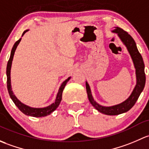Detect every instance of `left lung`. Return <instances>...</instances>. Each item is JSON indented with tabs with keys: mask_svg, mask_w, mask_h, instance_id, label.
I'll return each instance as SVG.
<instances>
[{
	"mask_svg": "<svg viewBox=\"0 0 149 149\" xmlns=\"http://www.w3.org/2000/svg\"><path fill=\"white\" fill-rule=\"evenodd\" d=\"M113 32L118 33L121 40L127 47V49H128L133 61L135 67H136L137 82H136V87H135L133 91L132 92L131 95L126 100L119 105H114L112 107H104L97 104L92 96L90 86L87 84V82H86V90H87V96H88V99L90 103L93 105L95 108L97 109L98 111L105 115H108V116H116V115H119L128 111L135 105L137 100L139 99V97L140 96L141 92L143 91L146 83V74L145 72H144L143 58L136 47L135 41L131 37V35L128 34V32L119 27H116V29L113 31Z\"/></svg>",
	"mask_w": 149,
	"mask_h": 149,
	"instance_id": "8db88e82",
	"label": "left lung"
}]
</instances>
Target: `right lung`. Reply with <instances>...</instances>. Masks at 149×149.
Listing matches in <instances>:
<instances>
[{
	"label": "right lung",
	"mask_w": 149,
	"mask_h": 149,
	"mask_svg": "<svg viewBox=\"0 0 149 149\" xmlns=\"http://www.w3.org/2000/svg\"><path fill=\"white\" fill-rule=\"evenodd\" d=\"M27 31V30L24 31V33H23L22 36ZM21 39H19L18 40L16 41V43L13 45V48H12L11 50V54H10V59H9L8 62V64H7V68H6V74H7V87H8V93L9 95H10V98L12 99L13 102H14L15 105L18 107V108L23 113H24L26 116H33V117H44V116H47L48 115H49L50 113H52L54 110H55L59 106V103H60L61 100H62V92H63V90L65 87L66 84L67 82H68L69 79H70V77H69L68 79H66L65 81L62 84L61 87H59V92H58L57 96H56V99L55 100V102L54 103H52L51 105L47 107V108H30V107L27 106V105H24L23 104L22 102H20L19 100L16 98V96L14 95V94L13 93V91H12L11 89V85H10V67H11V64H12V61H13V55H14L15 51H16V49L17 47L18 44H19L20 41H21Z\"/></svg>",
	"instance_id": "1"
}]
</instances>
